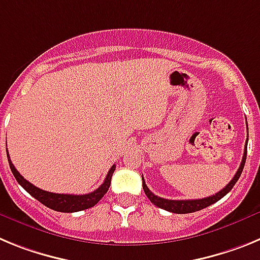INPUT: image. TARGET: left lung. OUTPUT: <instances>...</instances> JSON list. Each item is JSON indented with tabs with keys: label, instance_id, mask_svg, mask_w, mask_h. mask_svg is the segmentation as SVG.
I'll use <instances>...</instances> for the list:
<instances>
[{
	"label": "left lung",
	"instance_id": "obj_1",
	"mask_svg": "<svg viewBox=\"0 0 260 260\" xmlns=\"http://www.w3.org/2000/svg\"><path fill=\"white\" fill-rule=\"evenodd\" d=\"M247 141H249V137H247ZM247 141H246V147H245V152H243L242 161H241L238 171L236 172V174H234V177L232 178L231 182L225 186L224 189L220 190L219 192H216L215 195H211V197H207V198H203V199H192V201H171V199H164L157 197V195H155L152 191H150V189L147 187L146 182H144L143 177H142V181H143V190L144 192H146L147 198L150 199L155 206H157L158 208H162V210L169 211V212H173V213L197 212V211H201L203 210V208L211 206V204L216 203V202L220 201L222 197H225V195L228 194V192L233 189V186L236 185V182H237L238 178H240L241 173H242L243 171V167H245V161H246Z\"/></svg>",
	"mask_w": 260,
	"mask_h": 260
}]
</instances>
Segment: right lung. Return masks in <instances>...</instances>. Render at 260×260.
Segmentation results:
<instances>
[{"label":"right lung","instance_id":"1","mask_svg":"<svg viewBox=\"0 0 260 260\" xmlns=\"http://www.w3.org/2000/svg\"><path fill=\"white\" fill-rule=\"evenodd\" d=\"M8 160L9 165H10V169L13 172L15 180L18 181L23 189L26 190L29 195H32L34 198L38 199L40 203H43L44 206H47L48 208L54 211H58V212H78V211H83L87 208L93 207L95 204H98V202L103 198L105 195V192L109 190L110 181H112V176L114 173V169H116V165H112V168L108 172L107 177H105L104 182L102 183V186L96 189L95 191L89 192V194L84 195H73V194H56V192H49L45 191V190H41L36 186L32 185L31 182H28L27 180H24L22 176H20L19 172L15 169L14 164L11 162L10 156L8 152Z\"/></svg>","mask_w":260,"mask_h":260}]
</instances>
